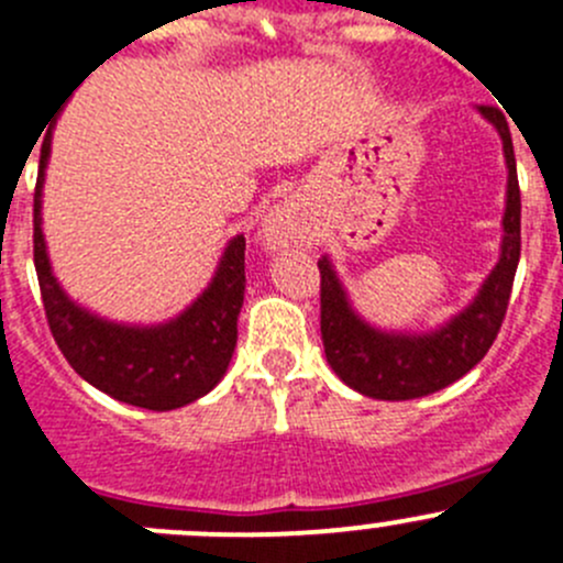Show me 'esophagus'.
<instances>
[{
    "label": "esophagus",
    "instance_id": "34e87169",
    "mask_svg": "<svg viewBox=\"0 0 563 563\" xmlns=\"http://www.w3.org/2000/svg\"><path fill=\"white\" fill-rule=\"evenodd\" d=\"M261 242L269 253L286 247H308L313 242V233H310L308 220H305L302 209H299L294 200L286 203H277L269 214L261 222Z\"/></svg>",
    "mask_w": 563,
    "mask_h": 563
}]
</instances>
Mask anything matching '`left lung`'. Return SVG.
I'll list each match as a JSON object with an SVG mask.
<instances>
[{
    "label": "left lung",
    "instance_id": "8db88e82",
    "mask_svg": "<svg viewBox=\"0 0 563 563\" xmlns=\"http://www.w3.org/2000/svg\"><path fill=\"white\" fill-rule=\"evenodd\" d=\"M476 112L498 131L509 176L498 264L460 313L427 332L379 330L354 310L332 261L327 255L319 258L321 341L327 363L338 379L368 398L409 401L443 390L482 363L504 324L520 264V184L506 114L498 107H476Z\"/></svg>",
    "mask_w": 563,
    "mask_h": 563
}]
</instances>
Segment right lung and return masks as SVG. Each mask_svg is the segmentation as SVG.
<instances>
[{"label": "right lung", "instance_id": "add662e5", "mask_svg": "<svg viewBox=\"0 0 563 563\" xmlns=\"http://www.w3.org/2000/svg\"><path fill=\"white\" fill-rule=\"evenodd\" d=\"M52 131L43 140L35 187V269L59 352L81 379L131 407L167 412L198 401L225 376L236 349V321L244 302V236L236 233L225 244L209 286L173 319L123 324L81 308L54 277L43 239V181Z\"/></svg>", "mask_w": 563, "mask_h": 563}]
</instances>
